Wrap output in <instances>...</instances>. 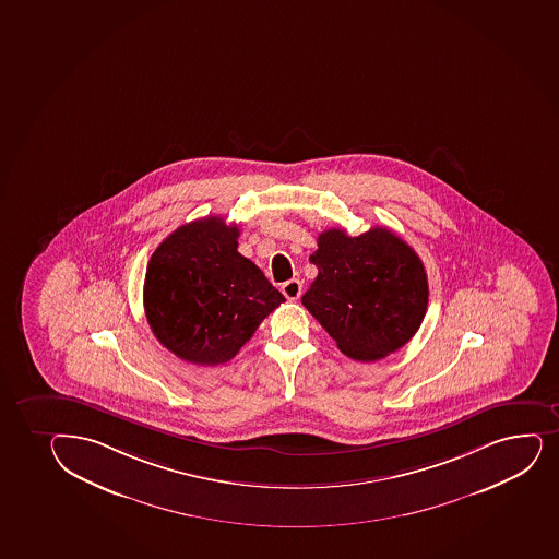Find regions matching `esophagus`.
Segmentation results:
<instances>
[{
	"instance_id": "34e87169",
	"label": "esophagus",
	"mask_w": 559,
	"mask_h": 559,
	"mask_svg": "<svg viewBox=\"0 0 559 559\" xmlns=\"http://www.w3.org/2000/svg\"><path fill=\"white\" fill-rule=\"evenodd\" d=\"M283 294L284 297L288 300H297L300 297V294H302V283L300 281H297V278H292V281H288V283L283 284Z\"/></svg>"
}]
</instances>
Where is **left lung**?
<instances>
[{
  "instance_id": "8db88e82",
  "label": "left lung",
  "mask_w": 559,
  "mask_h": 559,
  "mask_svg": "<svg viewBox=\"0 0 559 559\" xmlns=\"http://www.w3.org/2000/svg\"><path fill=\"white\" fill-rule=\"evenodd\" d=\"M310 262L318 276L300 300L343 355L380 360L419 331L428 307L427 271L390 228L360 236L324 230Z\"/></svg>"
}]
</instances>
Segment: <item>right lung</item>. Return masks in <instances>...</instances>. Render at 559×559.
Segmentation results:
<instances>
[{"label": "right lung", "instance_id": "add662e5", "mask_svg": "<svg viewBox=\"0 0 559 559\" xmlns=\"http://www.w3.org/2000/svg\"><path fill=\"white\" fill-rule=\"evenodd\" d=\"M238 227L195 219L156 247L144 283L145 318L180 360L219 366L235 358L284 295L238 252Z\"/></svg>", "mask_w": 559, "mask_h": 559}]
</instances>
